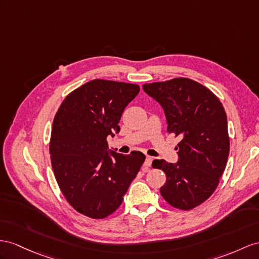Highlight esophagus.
Returning <instances> with one entry per match:
<instances>
[{
    "mask_svg": "<svg viewBox=\"0 0 259 259\" xmlns=\"http://www.w3.org/2000/svg\"><path fill=\"white\" fill-rule=\"evenodd\" d=\"M151 164H152V157L151 156H147V158H145V162H144L142 170L143 171H148L150 169Z\"/></svg>",
    "mask_w": 259,
    "mask_h": 259,
    "instance_id": "34e87169",
    "label": "esophagus"
}]
</instances>
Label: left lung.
<instances>
[{"label":"left lung","instance_id":"obj_1","mask_svg":"<svg viewBox=\"0 0 259 259\" xmlns=\"http://www.w3.org/2000/svg\"><path fill=\"white\" fill-rule=\"evenodd\" d=\"M144 92L163 107L167 132L182 140L178 162L154 160L152 166L166 174L160 189L171 207L190 210L214 193L227 166L230 138L227 114L205 86L187 77L144 84Z\"/></svg>","mask_w":259,"mask_h":259}]
</instances>
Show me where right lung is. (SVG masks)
Returning <instances> with one entry per match:
<instances>
[{
  "mask_svg": "<svg viewBox=\"0 0 259 259\" xmlns=\"http://www.w3.org/2000/svg\"><path fill=\"white\" fill-rule=\"evenodd\" d=\"M137 84L93 79L64 98L54 119L50 138L52 169L62 195L79 213L104 219L120 207L145 156L108 150Z\"/></svg>",
  "mask_w": 259,
  "mask_h": 259,
  "instance_id": "obj_1",
  "label": "right lung"
}]
</instances>
